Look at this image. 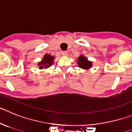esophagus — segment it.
I'll return each instance as SVG.
<instances>
[{"label": "esophagus", "mask_w": 132, "mask_h": 132, "mask_svg": "<svg viewBox=\"0 0 132 132\" xmlns=\"http://www.w3.org/2000/svg\"><path fill=\"white\" fill-rule=\"evenodd\" d=\"M62 56H67L68 52L67 51H62Z\"/></svg>", "instance_id": "34e87169"}]
</instances>
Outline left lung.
Wrapping results in <instances>:
<instances>
[{
  "instance_id": "left-lung-1",
  "label": "left lung",
  "mask_w": 132,
  "mask_h": 132,
  "mask_svg": "<svg viewBox=\"0 0 132 132\" xmlns=\"http://www.w3.org/2000/svg\"><path fill=\"white\" fill-rule=\"evenodd\" d=\"M78 66L83 69H89L92 66L91 62L88 61L87 58L84 57V56H81L78 58Z\"/></svg>"
}]
</instances>
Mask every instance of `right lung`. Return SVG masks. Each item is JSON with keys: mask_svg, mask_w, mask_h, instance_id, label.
I'll return each instance as SVG.
<instances>
[{"mask_svg": "<svg viewBox=\"0 0 132 132\" xmlns=\"http://www.w3.org/2000/svg\"><path fill=\"white\" fill-rule=\"evenodd\" d=\"M54 59V56H51L49 54H45L44 56V58L42 61L39 63V68H48L49 66H51L53 64V59Z\"/></svg>", "mask_w": 132, "mask_h": 132, "instance_id": "right-lung-1", "label": "right lung"}]
</instances>
